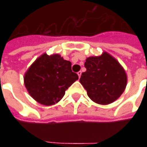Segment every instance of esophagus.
Here are the masks:
<instances>
[{
  "label": "esophagus",
  "instance_id": "esophagus-1",
  "mask_svg": "<svg viewBox=\"0 0 147 147\" xmlns=\"http://www.w3.org/2000/svg\"><path fill=\"white\" fill-rule=\"evenodd\" d=\"M77 74H78V77H79V78H80V77H81V75H82V71H78V72H77Z\"/></svg>",
  "mask_w": 147,
  "mask_h": 147
}]
</instances>
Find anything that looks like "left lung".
I'll return each instance as SVG.
<instances>
[{
	"label": "left lung",
	"instance_id": "left-lung-1",
	"mask_svg": "<svg viewBox=\"0 0 147 147\" xmlns=\"http://www.w3.org/2000/svg\"><path fill=\"white\" fill-rule=\"evenodd\" d=\"M86 71L80 83L91 99L100 105H108L121 96L127 85L124 69L107 53L100 56L88 57L85 62Z\"/></svg>",
	"mask_w": 147,
	"mask_h": 147
}]
</instances>
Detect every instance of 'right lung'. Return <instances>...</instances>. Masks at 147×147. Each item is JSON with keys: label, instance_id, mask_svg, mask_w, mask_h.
Wrapping results in <instances>:
<instances>
[{"label": "right lung", "instance_id": "right-lung-1", "mask_svg": "<svg viewBox=\"0 0 147 147\" xmlns=\"http://www.w3.org/2000/svg\"><path fill=\"white\" fill-rule=\"evenodd\" d=\"M78 75L71 71V63L59 55L43 54L29 68L24 84L29 94L43 105H54L65 95Z\"/></svg>", "mask_w": 147, "mask_h": 147}]
</instances>
